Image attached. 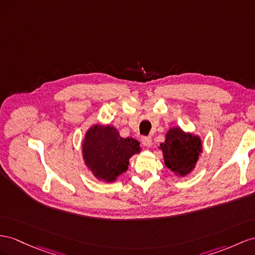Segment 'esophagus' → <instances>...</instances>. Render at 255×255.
<instances>
[{"instance_id":"1","label":"esophagus","mask_w":255,"mask_h":255,"mask_svg":"<svg viewBox=\"0 0 255 255\" xmlns=\"http://www.w3.org/2000/svg\"><path fill=\"white\" fill-rule=\"evenodd\" d=\"M141 141L143 143V145H145V146H151L152 145V138H151V136H142Z\"/></svg>"}]
</instances>
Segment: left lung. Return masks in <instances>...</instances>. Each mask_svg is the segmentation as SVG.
I'll use <instances>...</instances> for the list:
<instances>
[{"label": "left lung", "mask_w": 255, "mask_h": 255, "mask_svg": "<svg viewBox=\"0 0 255 255\" xmlns=\"http://www.w3.org/2000/svg\"><path fill=\"white\" fill-rule=\"evenodd\" d=\"M165 165L179 178L190 174L202 154L200 136L180 127H172L167 131L165 141L159 144Z\"/></svg>", "instance_id": "left-lung-1"}]
</instances>
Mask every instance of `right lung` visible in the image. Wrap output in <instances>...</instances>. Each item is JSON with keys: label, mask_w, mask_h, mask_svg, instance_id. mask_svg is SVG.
Instances as JSON below:
<instances>
[{"label": "right lung", "mask_w": 255, "mask_h": 255, "mask_svg": "<svg viewBox=\"0 0 255 255\" xmlns=\"http://www.w3.org/2000/svg\"><path fill=\"white\" fill-rule=\"evenodd\" d=\"M140 152L138 140L122 138L112 125L95 124L87 129L82 142L84 164L97 180L108 183L126 172L129 159Z\"/></svg>", "instance_id": "add662e5"}]
</instances>
